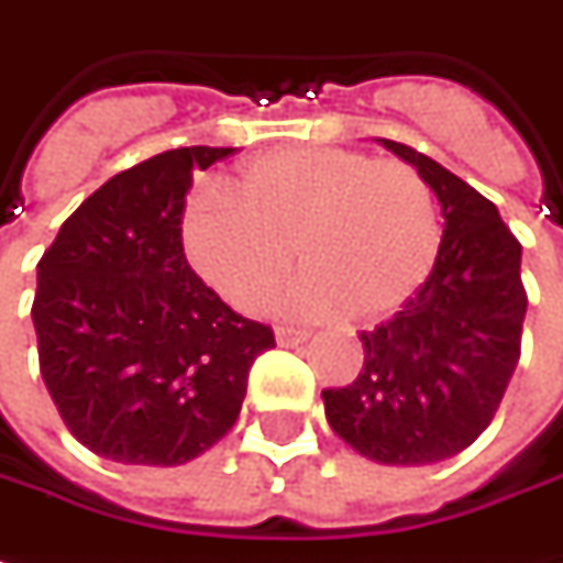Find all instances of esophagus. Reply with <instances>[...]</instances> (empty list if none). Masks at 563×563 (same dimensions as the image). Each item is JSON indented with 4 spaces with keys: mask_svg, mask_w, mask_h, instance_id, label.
I'll list each match as a JSON object with an SVG mask.
<instances>
[{
    "mask_svg": "<svg viewBox=\"0 0 563 563\" xmlns=\"http://www.w3.org/2000/svg\"><path fill=\"white\" fill-rule=\"evenodd\" d=\"M274 335H277V344H286V347H289V344H305L310 338V332L308 329H292V325H277Z\"/></svg>",
    "mask_w": 563,
    "mask_h": 563,
    "instance_id": "1",
    "label": "esophagus"
}]
</instances>
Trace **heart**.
I'll list each match as a JSON object with an SVG mask.
<instances>
[{
  "instance_id": "1",
  "label": "heart",
  "mask_w": 563,
  "mask_h": 563,
  "mask_svg": "<svg viewBox=\"0 0 563 563\" xmlns=\"http://www.w3.org/2000/svg\"><path fill=\"white\" fill-rule=\"evenodd\" d=\"M228 191H195L179 231L188 265L238 308H258L298 255L308 274L289 305L368 325L402 310L439 258V207L405 161L292 145L241 164Z\"/></svg>"
}]
</instances>
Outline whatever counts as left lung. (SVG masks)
<instances>
[{"mask_svg": "<svg viewBox=\"0 0 563 563\" xmlns=\"http://www.w3.org/2000/svg\"><path fill=\"white\" fill-rule=\"evenodd\" d=\"M427 179L445 231L430 277L396 317L360 332L363 368L322 390L325 420L356 454L423 466L470 448L521 356V243L497 207L411 145L377 140Z\"/></svg>", "mask_w": 563, "mask_h": 563, "instance_id": "1", "label": "left lung"}]
</instances>
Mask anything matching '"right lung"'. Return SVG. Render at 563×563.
Returning <instances> with one entry per match:
<instances>
[{
	"label": "right lung",
	"instance_id": "1",
	"mask_svg": "<svg viewBox=\"0 0 563 563\" xmlns=\"http://www.w3.org/2000/svg\"><path fill=\"white\" fill-rule=\"evenodd\" d=\"M238 148H170L81 200L42 262L33 301L38 368L63 423L131 466L200 457L241 415L274 332L191 271L183 210L191 173Z\"/></svg>",
	"mask_w": 563,
	"mask_h": 563
}]
</instances>
